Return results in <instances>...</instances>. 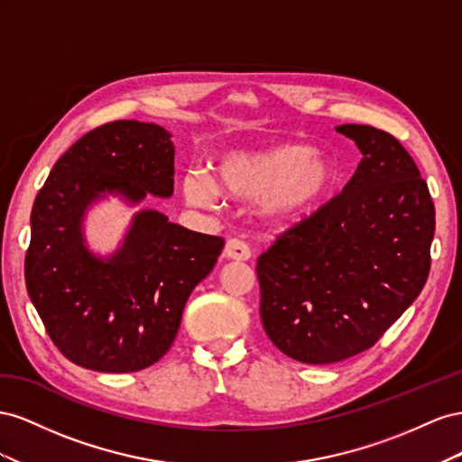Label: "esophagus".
<instances>
[{
  "mask_svg": "<svg viewBox=\"0 0 462 462\" xmlns=\"http://www.w3.org/2000/svg\"><path fill=\"white\" fill-rule=\"evenodd\" d=\"M224 257L234 259V261H247L252 257V247H249L244 240L230 238L224 245Z\"/></svg>",
  "mask_w": 462,
  "mask_h": 462,
  "instance_id": "34e87169",
  "label": "esophagus"
}]
</instances>
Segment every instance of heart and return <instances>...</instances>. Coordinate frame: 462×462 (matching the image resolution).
Instances as JSON below:
<instances>
[{
    "label": "heart",
    "mask_w": 462,
    "mask_h": 462,
    "mask_svg": "<svg viewBox=\"0 0 462 462\" xmlns=\"http://www.w3.org/2000/svg\"><path fill=\"white\" fill-rule=\"evenodd\" d=\"M337 183V168L328 156L308 144L286 143L254 152H230L217 166V178L191 170L181 191L195 207H215L224 195L261 201L263 213L279 222H292L318 208Z\"/></svg>",
    "instance_id": "b5f03b06"
}]
</instances>
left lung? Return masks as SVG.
Wrapping results in <instances>:
<instances>
[{
	"label": "left lung",
	"instance_id": "1",
	"mask_svg": "<svg viewBox=\"0 0 462 462\" xmlns=\"http://www.w3.org/2000/svg\"><path fill=\"white\" fill-rule=\"evenodd\" d=\"M362 161L331 201L257 259L261 321L304 364L372 348L424 288L436 207L412 156L387 131L346 124Z\"/></svg>",
	"mask_w": 462,
	"mask_h": 462
}]
</instances>
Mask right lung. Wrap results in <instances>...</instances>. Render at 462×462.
I'll list each match as a JSON object with an SVG mask.
<instances>
[{
  "instance_id": "obj_1",
  "label": "right lung",
  "mask_w": 462,
  "mask_h": 462,
  "mask_svg": "<svg viewBox=\"0 0 462 462\" xmlns=\"http://www.w3.org/2000/svg\"><path fill=\"white\" fill-rule=\"evenodd\" d=\"M156 124L120 120L88 131L65 152L31 213L24 282L51 342L73 364L139 372L172 346L193 288L213 271L218 236L139 210L110 257L85 245L83 218L106 193L131 205L174 193V143Z\"/></svg>"
}]
</instances>
